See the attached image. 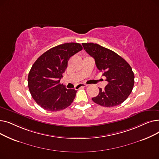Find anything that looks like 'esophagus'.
I'll return each mask as SVG.
<instances>
[{
  "label": "esophagus",
  "instance_id": "1",
  "mask_svg": "<svg viewBox=\"0 0 159 159\" xmlns=\"http://www.w3.org/2000/svg\"><path fill=\"white\" fill-rule=\"evenodd\" d=\"M88 84H78L77 86V89H79V88H82V87H86V86H88Z\"/></svg>",
  "mask_w": 159,
  "mask_h": 159
}]
</instances>
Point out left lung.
<instances>
[{
  "label": "left lung",
  "mask_w": 159,
  "mask_h": 159,
  "mask_svg": "<svg viewBox=\"0 0 159 159\" xmlns=\"http://www.w3.org/2000/svg\"><path fill=\"white\" fill-rule=\"evenodd\" d=\"M85 51L92 57L98 70L102 72L108 84L92 101L102 106L113 107L122 104L131 93L134 73L123 58L111 50L94 43H82Z\"/></svg>",
  "instance_id": "8db88e82"
}]
</instances>
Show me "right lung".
Returning <instances> with one entry per match:
<instances>
[{
	"instance_id": "add662e5",
	"label": "right lung",
	"mask_w": 159,
	"mask_h": 159,
	"mask_svg": "<svg viewBox=\"0 0 159 159\" xmlns=\"http://www.w3.org/2000/svg\"><path fill=\"white\" fill-rule=\"evenodd\" d=\"M82 49L79 43L62 44L48 50L33 64L28 88L33 98L43 109L60 111L73 102L77 91L67 89L60 80L70 57Z\"/></svg>"
}]
</instances>
